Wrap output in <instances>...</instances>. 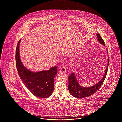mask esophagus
<instances>
[{
  "label": "esophagus",
  "mask_w": 122,
  "mask_h": 122,
  "mask_svg": "<svg viewBox=\"0 0 122 122\" xmlns=\"http://www.w3.org/2000/svg\"><path fill=\"white\" fill-rule=\"evenodd\" d=\"M66 72V68L65 67H63L60 68V73H65Z\"/></svg>",
  "instance_id": "obj_1"
}]
</instances>
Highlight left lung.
<instances>
[{
  "mask_svg": "<svg viewBox=\"0 0 122 122\" xmlns=\"http://www.w3.org/2000/svg\"><path fill=\"white\" fill-rule=\"evenodd\" d=\"M97 37V40L100 44H102L104 46H105L104 42L102 40L100 34H96ZM107 50V49H106ZM108 54V52H107ZM107 64L106 69L104 74L103 75L102 78L96 84L93 85V86L89 87H83L80 85L79 84L76 77L74 73H72L68 77V89L70 93L74 97L78 98H83L84 97L90 96L94 93H96L99 88H100L102 83H103L105 78H106L109 63L108 55L107 54Z\"/></svg>",
  "mask_w": 122,
  "mask_h": 122,
  "instance_id": "1",
  "label": "left lung"
}]
</instances>
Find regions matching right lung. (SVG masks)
<instances>
[{"label": "right lung", "mask_w": 122, "mask_h": 122, "mask_svg": "<svg viewBox=\"0 0 122 122\" xmlns=\"http://www.w3.org/2000/svg\"><path fill=\"white\" fill-rule=\"evenodd\" d=\"M20 41L21 39L17 44L15 55L16 67L20 78L26 87L35 96L41 98L49 97L54 91V78L57 73V67L37 72L25 68L20 57Z\"/></svg>", "instance_id": "right-lung-1"}]
</instances>
